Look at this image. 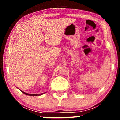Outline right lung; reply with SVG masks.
<instances>
[{
    "mask_svg": "<svg viewBox=\"0 0 120 120\" xmlns=\"http://www.w3.org/2000/svg\"><path fill=\"white\" fill-rule=\"evenodd\" d=\"M20 91L22 92V93H23L24 94H25L26 95H28V96H41V95L43 94H44L45 93H40V94H30V93H26L24 92H23V91H22V90H20Z\"/></svg>",
    "mask_w": 120,
    "mask_h": 120,
    "instance_id": "right-lung-1",
    "label": "right lung"
}]
</instances>
